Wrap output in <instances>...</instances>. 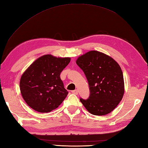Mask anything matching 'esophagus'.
<instances>
[{
  "label": "esophagus",
  "instance_id": "1",
  "mask_svg": "<svg viewBox=\"0 0 148 148\" xmlns=\"http://www.w3.org/2000/svg\"><path fill=\"white\" fill-rule=\"evenodd\" d=\"M71 92H72V93H73V94H75L77 95V94H78V90H72V91H71Z\"/></svg>",
  "mask_w": 148,
  "mask_h": 148
}]
</instances>
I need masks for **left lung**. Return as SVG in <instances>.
<instances>
[{"instance_id":"1","label":"left lung","mask_w":148,"mask_h":148,"mask_svg":"<svg viewBox=\"0 0 148 148\" xmlns=\"http://www.w3.org/2000/svg\"><path fill=\"white\" fill-rule=\"evenodd\" d=\"M76 63L84 71L90 88L88 99H80L81 103L94 115L111 113L125 92L123 72L119 63L110 56L97 51L80 56Z\"/></svg>"}]
</instances>
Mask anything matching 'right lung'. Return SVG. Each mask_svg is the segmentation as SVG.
Instances as JSON below:
<instances>
[{
  "instance_id": "add662e5",
  "label": "right lung",
  "mask_w": 148,
  "mask_h": 148,
  "mask_svg": "<svg viewBox=\"0 0 148 148\" xmlns=\"http://www.w3.org/2000/svg\"><path fill=\"white\" fill-rule=\"evenodd\" d=\"M70 58L45 54L37 58L22 74L19 87L28 106L40 113H48L63 103L68 92L60 78Z\"/></svg>"
}]
</instances>
